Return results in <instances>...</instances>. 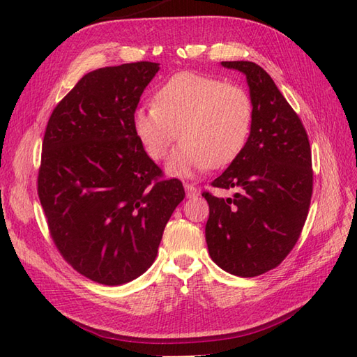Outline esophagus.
<instances>
[{"label": "esophagus", "instance_id": "34e87169", "mask_svg": "<svg viewBox=\"0 0 357 357\" xmlns=\"http://www.w3.org/2000/svg\"><path fill=\"white\" fill-rule=\"evenodd\" d=\"M184 188H185V193H187V198H193V196L198 195V188H196V185L193 184H184Z\"/></svg>", "mask_w": 357, "mask_h": 357}]
</instances>
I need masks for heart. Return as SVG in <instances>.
Wrapping results in <instances>:
<instances>
[{"instance_id": "b5f03b06", "label": "heart", "mask_w": 357, "mask_h": 357, "mask_svg": "<svg viewBox=\"0 0 357 357\" xmlns=\"http://www.w3.org/2000/svg\"><path fill=\"white\" fill-rule=\"evenodd\" d=\"M255 105L247 90L225 79L183 72L172 77L142 105L133 127L149 156L161 161L181 136L169 170L190 174L230 164L250 138Z\"/></svg>"}]
</instances>
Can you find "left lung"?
<instances>
[{
	"instance_id": "1",
	"label": "left lung",
	"mask_w": 357,
	"mask_h": 357,
	"mask_svg": "<svg viewBox=\"0 0 357 357\" xmlns=\"http://www.w3.org/2000/svg\"><path fill=\"white\" fill-rule=\"evenodd\" d=\"M247 77L255 105L244 150L211 185L236 188L231 198L204 192L210 207V257L234 276L264 275L298 242L313 195L312 149L301 118L275 81L250 61H222Z\"/></svg>"
}]
</instances>
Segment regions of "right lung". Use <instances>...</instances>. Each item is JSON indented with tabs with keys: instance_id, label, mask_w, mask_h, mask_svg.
<instances>
[{
	"instance_id": "add662e5",
	"label": "right lung",
	"mask_w": 357,
	"mask_h": 357,
	"mask_svg": "<svg viewBox=\"0 0 357 357\" xmlns=\"http://www.w3.org/2000/svg\"><path fill=\"white\" fill-rule=\"evenodd\" d=\"M159 70L139 61L84 75L45 127L38 196L53 244L79 275L104 285L141 276L184 199L133 127L141 95Z\"/></svg>"
}]
</instances>
